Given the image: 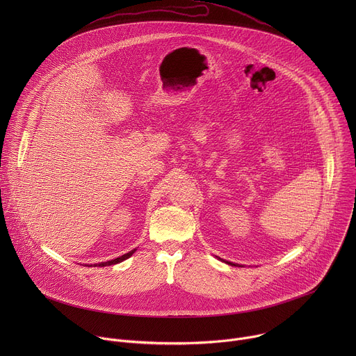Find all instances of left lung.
<instances>
[{
  "mask_svg": "<svg viewBox=\"0 0 356 356\" xmlns=\"http://www.w3.org/2000/svg\"><path fill=\"white\" fill-rule=\"evenodd\" d=\"M225 262V261H224ZM225 264H228V265H231V266H238V265H235V264H232V262H225Z\"/></svg>",
  "mask_w": 356,
  "mask_h": 356,
  "instance_id": "left-lung-1",
  "label": "left lung"
}]
</instances>
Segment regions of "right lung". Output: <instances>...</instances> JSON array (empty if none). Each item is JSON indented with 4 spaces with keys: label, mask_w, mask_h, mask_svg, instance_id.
<instances>
[{
    "label": "right lung",
    "mask_w": 356,
    "mask_h": 356,
    "mask_svg": "<svg viewBox=\"0 0 356 356\" xmlns=\"http://www.w3.org/2000/svg\"><path fill=\"white\" fill-rule=\"evenodd\" d=\"M135 250H136V249H134V250H131V252L125 253V255H122V257H120V258H115V259H113V261L101 262V264H94V266H110V265H115V264H120V262H122V261H125V259L131 258V257H132V253H134ZM90 266H92V265H90Z\"/></svg>",
    "instance_id": "obj_1"
}]
</instances>
